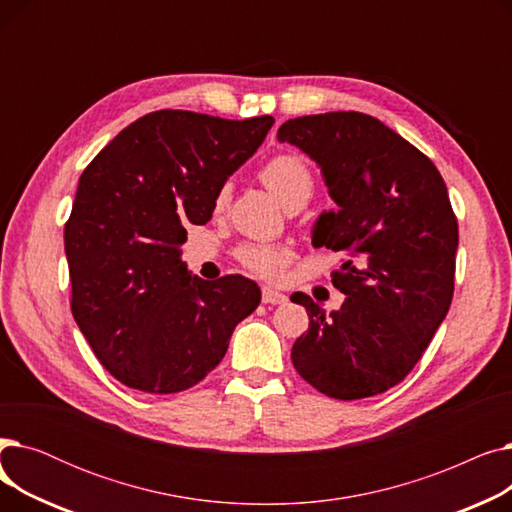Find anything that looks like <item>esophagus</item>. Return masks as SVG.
<instances>
[{"label":"esophagus","instance_id":"1","mask_svg":"<svg viewBox=\"0 0 512 512\" xmlns=\"http://www.w3.org/2000/svg\"><path fill=\"white\" fill-rule=\"evenodd\" d=\"M261 301L265 303V305H282V303H286L288 301V297L284 292H280V290H274V288H263L261 290Z\"/></svg>","mask_w":512,"mask_h":512}]
</instances>
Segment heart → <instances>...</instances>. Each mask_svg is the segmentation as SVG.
<instances>
[{
    "label": "heart",
    "instance_id": "b5f03b06",
    "mask_svg": "<svg viewBox=\"0 0 512 512\" xmlns=\"http://www.w3.org/2000/svg\"><path fill=\"white\" fill-rule=\"evenodd\" d=\"M261 182L280 199L286 209L303 207L315 191V174L309 161L299 153H278L267 159L259 170ZM232 188L228 182L220 184L213 195V213L222 215L230 205ZM236 259L259 278L278 280L292 261V251L282 245L267 242H249L236 251Z\"/></svg>",
    "mask_w": 512,
    "mask_h": 512
}]
</instances>
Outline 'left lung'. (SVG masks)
I'll return each instance as SVG.
<instances>
[{
  "label": "left lung",
  "mask_w": 512,
  "mask_h": 512,
  "mask_svg": "<svg viewBox=\"0 0 512 512\" xmlns=\"http://www.w3.org/2000/svg\"><path fill=\"white\" fill-rule=\"evenodd\" d=\"M278 141L297 145L324 174L336 211L319 215L313 245L346 253L332 284L346 294L326 313L299 292L309 330L292 365L315 390L338 400L400 384L444 321L459 224L432 159L378 118L328 112L288 120Z\"/></svg>",
  "instance_id": "8db88e82"
}]
</instances>
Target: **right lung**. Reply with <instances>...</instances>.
Instances as JSON below:
<instances>
[{
    "label": "right lung",
    "instance_id": "1",
    "mask_svg": "<svg viewBox=\"0 0 512 512\" xmlns=\"http://www.w3.org/2000/svg\"><path fill=\"white\" fill-rule=\"evenodd\" d=\"M272 116L224 120L151 112L107 143L78 180L64 247L72 315L95 357L149 394L193 388L215 369L259 286L205 282L180 259L188 224H207L213 195L259 149Z\"/></svg>",
    "mask_w": 512,
    "mask_h": 512
}]
</instances>
